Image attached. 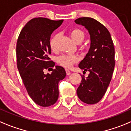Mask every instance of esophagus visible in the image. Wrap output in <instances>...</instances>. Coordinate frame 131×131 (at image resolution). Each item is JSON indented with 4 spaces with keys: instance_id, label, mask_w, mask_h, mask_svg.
<instances>
[{
    "instance_id": "esophagus-1",
    "label": "esophagus",
    "mask_w": 131,
    "mask_h": 131,
    "mask_svg": "<svg viewBox=\"0 0 131 131\" xmlns=\"http://www.w3.org/2000/svg\"><path fill=\"white\" fill-rule=\"evenodd\" d=\"M66 73H67V75H70V74H71V71H70V70H66Z\"/></svg>"
}]
</instances>
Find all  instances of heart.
<instances>
[{
  "instance_id": "1",
  "label": "heart",
  "mask_w": 131,
  "mask_h": 131,
  "mask_svg": "<svg viewBox=\"0 0 131 131\" xmlns=\"http://www.w3.org/2000/svg\"><path fill=\"white\" fill-rule=\"evenodd\" d=\"M70 36L72 39L76 42L77 44H80L83 41L85 38V34L81 29L78 28L73 29L70 31ZM58 34H55L51 38L49 41V45L52 50H54L56 47ZM78 61V58L76 56L74 55L63 54L59 56L56 60V61L60 65L67 68H71L73 64Z\"/></svg>"
}]
</instances>
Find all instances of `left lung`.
Here are the masks:
<instances>
[{
    "mask_svg": "<svg viewBox=\"0 0 131 131\" xmlns=\"http://www.w3.org/2000/svg\"><path fill=\"white\" fill-rule=\"evenodd\" d=\"M85 26L90 35V48L79 64L83 72L89 71L87 77L81 75V83L77 89L78 98L87 104L98 103L105 95L115 67V49L111 34L95 19L80 17L75 20Z\"/></svg>",
    "mask_w": 131,
    "mask_h": 131,
    "instance_id": "1",
    "label": "left lung"
}]
</instances>
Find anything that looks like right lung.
<instances>
[{"instance_id": "add662e5", "label": "right lung", "mask_w": 131, "mask_h": 131, "mask_svg": "<svg viewBox=\"0 0 131 131\" xmlns=\"http://www.w3.org/2000/svg\"><path fill=\"white\" fill-rule=\"evenodd\" d=\"M63 20H53L44 17L30 20L20 31L16 45V58L19 72L29 95L38 105L49 107L58 99V83L66 77L60 66L45 75V69L54 67L49 58L51 53V34L61 26Z\"/></svg>"}]
</instances>
